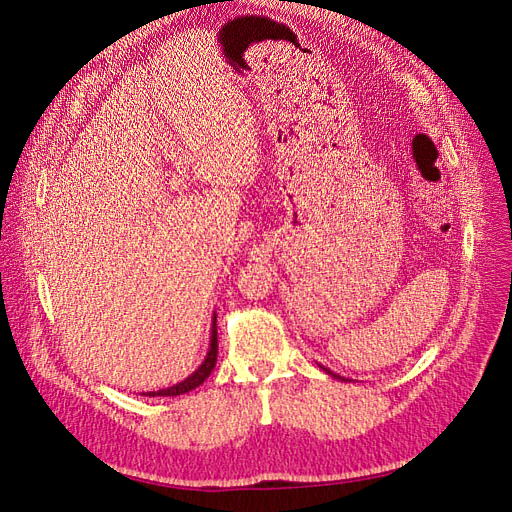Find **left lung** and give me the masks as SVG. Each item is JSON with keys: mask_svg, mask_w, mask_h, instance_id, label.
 <instances>
[{"mask_svg": "<svg viewBox=\"0 0 512 512\" xmlns=\"http://www.w3.org/2000/svg\"><path fill=\"white\" fill-rule=\"evenodd\" d=\"M328 373H330V371H328ZM332 375H334V373H332ZM334 378H336V375H334Z\"/></svg>", "mask_w": 512, "mask_h": 512, "instance_id": "1", "label": "left lung"}]
</instances>
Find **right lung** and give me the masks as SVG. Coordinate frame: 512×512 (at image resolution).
I'll use <instances>...</instances> for the list:
<instances>
[{"label":"right lung","instance_id":"right-lung-1","mask_svg":"<svg viewBox=\"0 0 512 512\" xmlns=\"http://www.w3.org/2000/svg\"><path fill=\"white\" fill-rule=\"evenodd\" d=\"M215 361H218V326H215V317H213V326H211V344H209V353L205 357V361L201 363V367L193 373L188 375V378L172 388H166V390H159V392H149V396H178V394H184V392H191L195 390L197 386H201L207 378L209 373L213 371L215 367Z\"/></svg>","mask_w":512,"mask_h":512}]
</instances>
